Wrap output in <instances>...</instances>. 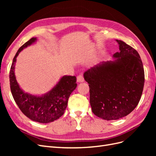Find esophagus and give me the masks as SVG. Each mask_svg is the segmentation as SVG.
Wrapping results in <instances>:
<instances>
[{
    "label": "esophagus",
    "mask_w": 156,
    "mask_h": 156,
    "mask_svg": "<svg viewBox=\"0 0 156 156\" xmlns=\"http://www.w3.org/2000/svg\"><path fill=\"white\" fill-rule=\"evenodd\" d=\"M77 81L78 83H83L84 81V77L82 75H79V76H77Z\"/></svg>",
    "instance_id": "34e87169"
}]
</instances>
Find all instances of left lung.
Here are the masks:
<instances>
[{
    "label": "left lung",
    "mask_w": 156,
    "mask_h": 156,
    "mask_svg": "<svg viewBox=\"0 0 156 156\" xmlns=\"http://www.w3.org/2000/svg\"><path fill=\"white\" fill-rule=\"evenodd\" d=\"M120 52L84 72L93 113L106 120L122 119L137 106L144 84L142 60L135 49L116 40Z\"/></svg>",
    "instance_id": "left-lung-1"
}]
</instances>
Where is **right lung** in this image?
I'll return each instance as SVG.
<instances>
[{"mask_svg":"<svg viewBox=\"0 0 156 156\" xmlns=\"http://www.w3.org/2000/svg\"><path fill=\"white\" fill-rule=\"evenodd\" d=\"M37 37H32L18 49L13 59L10 71V84L13 98L22 112L30 120L39 123H50L62 116L68 105L70 94L76 88V77L64 75L47 93L34 95L25 92L16 80L15 66L21 51L34 44Z\"/></svg>","mask_w":156,"mask_h":156,"instance_id":"obj_1","label":"right lung"}]
</instances>
